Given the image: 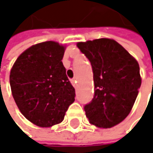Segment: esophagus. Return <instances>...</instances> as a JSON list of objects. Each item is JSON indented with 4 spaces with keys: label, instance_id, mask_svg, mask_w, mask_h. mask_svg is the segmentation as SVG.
Returning a JSON list of instances; mask_svg holds the SVG:
<instances>
[{
    "label": "esophagus",
    "instance_id": "34e87169",
    "mask_svg": "<svg viewBox=\"0 0 153 153\" xmlns=\"http://www.w3.org/2000/svg\"><path fill=\"white\" fill-rule=\"evenodd\" d=\"M71 82H72V84H73V86H74V87H76L77 81L75 79H71Z\"/></svg>",
    "mask_w": 153,
    "mask_h": 153
}]
</instances>
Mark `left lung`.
Wrapping results in <instances>:
<instances>
[{"label": "left lung", "instance_id": "1", "mask_svg": "<svg viewBox=\"0 0 153 153\" xmlns=\"http://www.w3.org/2000/svg\"><path fill=\"white\" fill-rule=\"evenodd\" d=\"M77 47L89 60L95 84L94 97L84 106L89 122L110 128L130 112L141 86L137 61L114 40L102 38Z\"/></svg>", "mask_w": 153, "mask_h": 153}]
</instances>
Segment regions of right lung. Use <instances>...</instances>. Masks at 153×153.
<instances>
[{
	"mask_svg": "<svg viewBox=\"0 0 153 153\" xmlns=\"http://www.w3.org/2000/svg\"><path fill=\"white\" fill-rule=\"evenodd\" d=\"M65 48L55 42L35 44L17 57L10 71V88L19 111L42 128L62 122L75 100V89L62 63Z\"/></svg>",
	"mask_w": 153,
	"mask_h": 153,
	"instance_id": "add662e5",
	"label": "right lung"
}]
</instances>
